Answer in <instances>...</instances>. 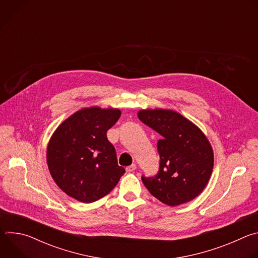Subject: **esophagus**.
Wrapping results in <instances>:
<instances>
[{
    "mask_svg": "<svg viewBox=\"0 0 258 258\" xmlns=\"http://www.w3.org/2000/svg\"><path fill=\"white\" fill-rule=\"evenodd\" d=\"M136 168H137V165L136 164H132V165L126 167V171L127 172H133L134 170H136Z\"/></svg>",
    "mask_w": 258,
    "mask_h": 258,
    "instance_id": "1",
    "label": "esophagus"
}]
</instances>
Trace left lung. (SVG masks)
<instances>
[{
  "instance_id": "8db88e82",
  "label": "left lung",
  "mask_w": 258,
  "mask_h": 258,
  "mask_svg": "<svg viewBox=\"0 0 258 258\" xmlns=\"http://www.w3.org/2000/svg\"><path fill=\"white\" fill-rule=\"evenodd\" d=\"M138 117L162 137L157 143L159 170L154 176L142 175L145 187L168 206L196 198L207 185L213 168V151L205 135L172 110H140Z\"/></svg>"
}]
</instances>
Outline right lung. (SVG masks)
<instances>
[{"label":"right lung","instance_id":"obj_1","mask_svg":"<svg viewBox=\"0 0 258 258\" xmlns=\"http://www.w3.org/2000/svg\"><path fill=\"white\" fill-rule=\"evenodd\" d=\"M119 109L84 108L54 132L47 148V163L57 186L84 203L95 202L117 185L125 172L117 163L107 131L120 117Z\"/></svg>","mask_w":258,"mask_h":258}]
</instances>
